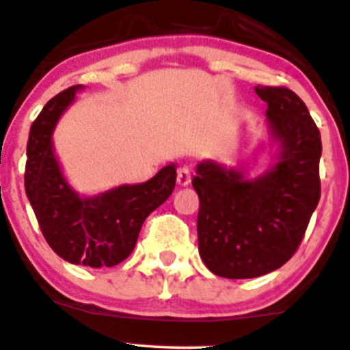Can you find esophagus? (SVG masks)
Listing matches in <instances>:
<instances>
[{"instance_id":"1","label":"esophagus","mask_w":350,"mask_h":350,"mask_svg":"<svg viewBox=\"0 0 350 350\" xmlns=\"http://www.w3.org/2000/svg\"><path fill=\"white\" fill-rule=\"evenodd\" d=\"M191 183V171L187 167L178 169V184L179 186H187Z\"/></svg>"}]
</instances>
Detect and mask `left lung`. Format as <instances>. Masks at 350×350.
Here are the masks:
<instances>
[{
  "instance_id": "obj_1",
  "label": "left lung",
  "mask_w": 350,
  "mask_h": 350,
  "mask_svg": "<svg viewBox=\"0 0 350 350\" xmlns=\"http://www.w3.org/2000/svg\"><path fill=\"white\" fill-rule=\"evenodd\" d=\"M267 103V124L281 146L279 163L245 179L243 169L198 164L199 256L228 279L275 271L297 251L321 199V133L301 98L284 86H256Z\"/></svg>"
}]
</instances>
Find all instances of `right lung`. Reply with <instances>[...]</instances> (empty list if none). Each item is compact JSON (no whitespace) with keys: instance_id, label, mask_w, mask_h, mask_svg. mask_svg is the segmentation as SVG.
I'll return each mask as SVG.
<instances>
[{"instance_id":"obj_1","label":"right lung","mask_w":350,"mask_h":350,"mask_svg":"<svg viewBox=\"0 0 350 350\" xmlns=\"http://www.w3.org/2000/svg\"><path fill=\"white\" fill-rule=\"evenodd\" d=\"M81 88L61 91L34 119L26 149V196L46 243L57 256L79 266L113 267L131 254L146 217L172 194L176 166L169 164L143 184L79 198L61 172L51 134Z\"/></svg>"}]
</instances>
